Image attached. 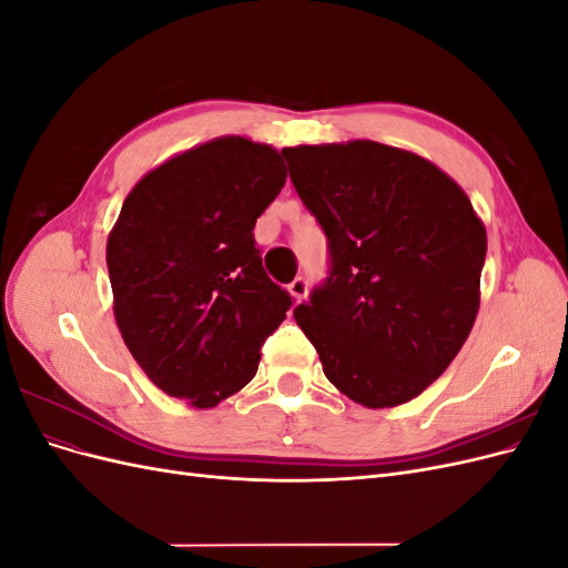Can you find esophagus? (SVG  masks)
Instances as JSON below:
<instances>
[{
  "label": "esophagus",
  "instance_id": "esophagus-1",
  "mask_svg": "<svg viewBox=\"0 0 568 568\" xmlns=\"http://www.w3.org/2000/svg\"><path fill=\"white\" fill-rule=\"evenodd\" d=\"M288 294L294 296L296 301H303L307 296V280L305 277H296L294 282L288 284Z\"/></svg>",
  "mask_w": 568,
  "mask_h": 568
}]
</instances>
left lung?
Here are the masks:
<instances>
[{"label":"left lung","instance_id":"left-lung-1","mask_svg":"<svg viewBox=\"0 0 568 568\" xmlns=\"http://www.w3.org/2000/svg\"><path fill=\"white\" fill-rule=\"evenodd\" d=\"M282 156L329 248L326 280L294 311L324 376L372 409L417 398L474 326L484 222L417 153L357 140Z\"/></svg>","mask_w":568,"mask_h":568}]
</instances>
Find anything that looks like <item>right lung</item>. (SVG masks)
Returning <instances> with one entry per match:
<instances>
[{
    "label": "right lung",
    "mask_w": 568,
    "mask_h": 568,
    "mask_svg": "<svg viewBox=\"0 0 568 568\" xmlns=\"http://www.w3.org/2000/svg\"><path fill=\"white\" fill-rule=\"evenodd\" d=\"M284 182L272 146L222 136L128 194L106 246L113 313L132 357L173 398L205 409L244 388L294 303L253 236Z\"/></svg>",
    "instance_id": "obj_1"
}]
</instances>
